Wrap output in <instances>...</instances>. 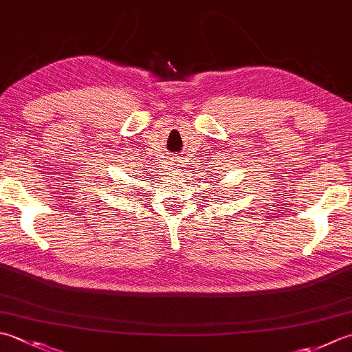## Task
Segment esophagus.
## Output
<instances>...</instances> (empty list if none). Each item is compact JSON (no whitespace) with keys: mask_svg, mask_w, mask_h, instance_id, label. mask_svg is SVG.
<instances>
[{"mask_svg":"<svg viewBox=\"0 0 352 352\" xmlns=\"http://www.w3.org/2000/svg\"><path fill=\"white\" fill-rule=\"evenodd\" d=\"M177 166H180V164H177Z\"/></svg>","mask_w":352,"mask_h":352,"instance_id":"34e87169","label":"esophagus"}]
</instances>
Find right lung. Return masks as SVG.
<instances>
[{
  "label": "right lung",
  "instance_id": "add662e5",
  "mask_svg": "<svg viewBox=\"0 0 352 352\" xmlns=\"http://www.w3.org/2000/svg\"><path fill=\"white\" fill-rule=\"evenodd\" d=\"M123 194H125V192H123ZM125 195H126V194H125Z\"/></svg>",
  "mask_w": 352,
  "mask_h": 352
}]
</instances>
